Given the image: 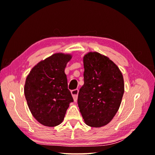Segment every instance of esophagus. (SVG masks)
<instances>
[{
	"mask_svg": "<svg viewBox=\"0 0 155 155\" xmlns=\"http://www.w3.org/2000/svg\"><path fill=\"white\" fill-rule=\"evenodd\" d=\"M71 95L73 97V99L74 101H77V98H78V89H75L73 90V91H71Z\"/></svg>",
	"mask_w": 155,
	"mask_h": 155,
	"instance_id": "34e87169",
	"label": "esophagus"
}]
</instances>
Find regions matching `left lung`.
I'll use <instances>...</instances> for the list:
<instances>
[{
	"instance_id": "left-lung-1",
	"label": "left lung",
	"mask_w": 155,
	"mask_h": 155,
	"mask_svg": "<svg viewBox=\"0 0 155 155\" xmlns=\"http://www.w3.org/2000/svg\"><path fill=\"white\" fill-rule=\"evenodd\" d=\"M84 84L78 105L87 125L100 127L114 118L124 91L123 77L114 62L97 52L84 57Z\"/></svg>"
}]
</instances>
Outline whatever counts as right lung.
Listing matches in <instances>:
<instances>
[{"label":"right lung","mask_w":155,"mask_h":155,"mask_svg":"<svg viewBox=\"0 0 155 155\" xmlns=\"http://www.w3.org/2000/svg\"><path fill=\"white\" fill-rule=\"evenodd\" d=\"M71 56L55 54L37 64L26 80L24 94L33 117L40 123L55 127L63 122L74 100L64 73Z\"/></svg>","instance_id":"right-lung-1"}]
</instances>
